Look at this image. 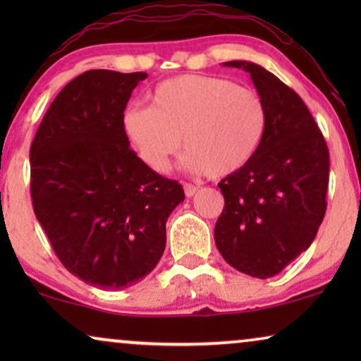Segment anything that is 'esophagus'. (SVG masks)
Masks as SVG:
<instances>
[{
	"instance_id": "34e87169",
	"label": "esophagus",
	"mask_w": 361,
	"mask_h": 361,
	"mask_svg": "<svg viewBox=\"0 0 361 361\" xmlns=\"http://www.w3.org/2000/svg\"><path fill=\"white\" fill-rule=\"evenodd\" d=\"M199 190V187L197 185H192V184H184V192H185V195L187 197H192V195H195V192Z\"/></svg>"
}]
</instances>
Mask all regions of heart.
<instances>
[{"label":"heart","instance_id":"1","mask_svg":"<svg viewBox=\"0 0 361 361\" xmlns=\"http://www.w3.org/2000/svg\"><path fill=\"white\" fill-rule=\"evenodd\" d=\"M151 100L152 106H126L121 126L141 161L156 172L169 169L184 140V169L209 177L235 174L256 154L268 128L263 97L224 77L169 78Z\"/></svg>","mask_w":361,"mask_h":361}]
</instances>
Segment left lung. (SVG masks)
Listing matches in <instances>:
<instances>
[{"label":"left lung","instance_id":"obj_1","mask_svg":"<svg viewBox=\"0 0 361 361\" xmlns=\"http://www.w3.org/2000/svg\"><path fill=\"white\" fill-rule=\"evenodd\" d=\"M243 68L266 103L268 128L251 161L219 187L225 207L215 245L230 266L253 278L278 274L312 243L325 210L329 147L298 93L261 66Z\"/></svg>","mask_w":361,"mask_h":361}]
</instances>
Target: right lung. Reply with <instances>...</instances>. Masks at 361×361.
<instances>
[{
  "mask_svg": "<svg viewBox=\"0 0 361 361\" xmlns=\"http://www.w3.org/2000/svg\"><path fill=\"white\" fill-rule=\"evenodd\" d=\"M147 73L87 71L44 115L29 151L34 214L68 273L100 289L130 288L166 248V221L184 200L130 147L121 116Z\"/></svg>",
  "mask_w": 361,
  "mask_h": 361,
  "instance_id": "right-lung-1",
  "label": "right lung"
}]
</instances>
